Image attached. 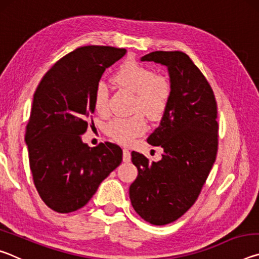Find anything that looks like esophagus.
Wrapping results in <instances>:
<instances>
[{"mask_svg":"<svg viewBox=\"0 0 259 259\" xmlns=\"http://www.w3.org/2000/svg\"><path fill=\"white\" fill-rule=\"evenodd\" d=\"M122 152H123V162H130V160H131L130 151L126 150V148H124V150Z\"/></svg>","mask_w":259,"mask_h":259,"instance_id":"1","label":"esophagus"}]
</instances>
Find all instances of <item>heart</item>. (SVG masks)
I'll list each match as a JSON object with an SVG mask.
<instances>
[{"mask_svg": "<svg viewBox=\"0 0 259 259\" xmlns=\"http://www.w3.org/2000/svg\"><path fill=\"white\" fill-rule=\"evenodd\" d=\"M114 82L136 95L135 109L156 119L168 106L171 85L168 78L155 75L152 69L137 63H125L117 69ZM94 106L99 114L108 112V91L104 82L97 83L94 91ZM146 130V122L140 114L130 117H115L109 121L106 133L115 142L128 145Z\"/></svg>", "mask_w": 259, "mask_h": 259, "instance_id": "b5f03b06", "label": "heart"}]
</instances>
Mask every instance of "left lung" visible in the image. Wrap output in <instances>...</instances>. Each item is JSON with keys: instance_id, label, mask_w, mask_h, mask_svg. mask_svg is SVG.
I'll list each match as a JSON object with an SVG mask.
<instances>
[{"instance_id": "left-lung-1", "label": "left lung", "mask_w": 259, "mask_h": 259, "mask_svg": "<svg viewBox=\"0 0 259 259\" xmlns=\"http://www.w3.org/2000/svg\"><path fill=\"white\" fill-rule=\"evenodd\" d=\"M168 69V106L147 143L160 146V161L131 152L138 176L129 195L134 209L153 225L182 217L198 199L214 163L218 145L217 104L211 87L181 51H154L140 58Z\"/></svg>"}]
</instances>
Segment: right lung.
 <instances>
[{
    "label": "right lung",
    "mask_w": 259,
    "mask_h": 259,
    "mask_svg": "<svg viewBox=\"0 0 259 259\" xmlns=\"http://www.w3.org/2000/svg\"><path fill=\"white\" fill-rule=\"evenodd\" d=\"M125 52L113 47L77 48L57 61L35 91L25 143L35 187L57 212L85 205L122 162V150L115 144L90 148L82 135L87 117L95 112L96 85Z\"/></svg>",
    "instance_id": "add662e5"
}]
</instances>
